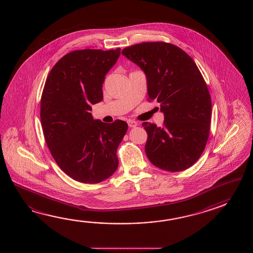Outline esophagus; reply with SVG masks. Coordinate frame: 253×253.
Returning a JSON list of instances; mask_svg holds the SVG:
<instances>
[{
  "label": "esophagus",
  "mask_w": 253,
  "mask_h": 253,
  "mask_svg": "<svg viewBox=\"0 0 253 253\" xmlns=\"http://www.w3.org/2000/svg\"><path fill=\"white\" fill-rule=\"evenodd\" d=\"M127 124H128L129 127H135L136 126H138V122L133 120V119H129L127 120Z\"/></svg>",
  "instance_id": "34e87169"
}]
</instances>
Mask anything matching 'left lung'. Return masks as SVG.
Masks as SVG:
<instances>
[{"label":"left lung","mask_w":253,"mask_h":253,"mask_svg":"<svg viewBox=\"0 0 253 253\" xmlns=\"http://www.w3.org/2000/svg\"><path fill=\"white\" fill-rule=\"evenodd\" d=\"M144 71L149 99L160 103L164 126L144 122L145 154L168 172L192 167L205 150L210 132L211 101L193 59L171 43L143 42L122 50Z\"/></svg>","instance_id":"left-lung-1"}]
</instances>
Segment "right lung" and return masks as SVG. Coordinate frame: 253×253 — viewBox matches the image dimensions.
Instances as JSON below:
<instances>
[{"label":"right lung","mask_w":253,"mask_h":253,"mask_svg":"<svg viewBox=\"0 0 253 253\" xmlns=\"http://www.w3.org/2000/svg\"><path fill=\"white\" fill-rule=\"evenodd\" d=\"M120 50L87 48L66 54L43 88L41 121L46 144L60 169L81 183L103 182L119 167L117 150L128 126L119 119L103 123L90 111L103 99L105 76Z\"/></svg>","instance_id":"add662e5"}]
</instances>
